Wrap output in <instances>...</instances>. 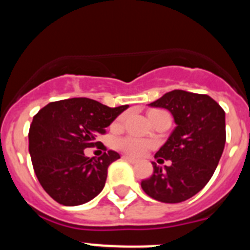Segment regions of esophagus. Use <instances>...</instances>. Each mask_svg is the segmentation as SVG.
<instances>
[{"instance_id": "34e87169", "label": "esophagus", "mask_w": 250, "mask_h": 250, "mask_svg": "<svg viewBox=\"0 0 250 250\" xmlns=\"http://www.w3.org/2000/svg\"><path fill=\"white\" fill-rule=\"evenodd\" d=\"M123 159H125V160L130 161V163H136V159L132 158V156H129V155H124Z\"/></svg>"}]
</instances>
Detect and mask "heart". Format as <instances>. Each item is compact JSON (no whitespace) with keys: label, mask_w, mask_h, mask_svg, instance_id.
Returning <instances> with one entry per match:
<instances>
[{"label":"heart","mask_w":250,"mask_h":250,"mask_svg":"<svg viewBox=\"0 0 250 250\" xmlns=\"http://www.w3.org/2000/svg\"><path fill=\"white\" fill-rule=\"evenodd\" d=\"M161 112V110H150L147 112V118H151L155 114H159ZM125 121V114L120 115L116 120L112 124V127L118 129V127H121V125ZM116 145H118L119 149H121L123 151L127 152L130 155H135L139 156L141 154H144L147 149L152 146V143L149 140H144V139H139V138H132V136H126V138H123L120 140L116 141Z\"/></svg>","instance_id":"1"}]
</instances>
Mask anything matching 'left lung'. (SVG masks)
I'll list each match as a JSON object with an SVG mask.
<instances>
[{
	"mask_svg": "<svg viewBox=\"0 0 250 250\" xmlns=\"http://www.w3.org/2000/svg\"><path fill=\"white\" fill-rule=\"evenodd\" d=\"M152 107H164L176 127L155 154L158 161L170 160L163 170L151 163V176L141 182L143 190L161 203H182L208 184L222 158L225 145V112L215 100L203 94L173 90Z\"/></svg>",
	"mask_w": 250,
	"mask_h": 250,
	"instance_id": "8db88e82",
	"label": "left lung"
}]
</instances>
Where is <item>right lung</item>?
Returning a JSON list of instances; mask_svg holds the SVG:
<instances>
[{
  "label": "right lung",
  "mask_w": 250,
  "mask_h": 250,
  "mask_svg": "<svg viewBox=\"0 0 250 250\" xmlns=\"http://www.w3.org/2000/svg\"><path fill=\"white\" fill-rule=\"evenodd\" d=\"M127 107L74 98L50 103L35 115L28 151L40 184L55 202L75 207L101 193L107 167L120 155L109 150L98 159L87 158L83 150L98 146V136Z\"/></svg>",
  "instance_id": "add662e5"
}]
</instances>
